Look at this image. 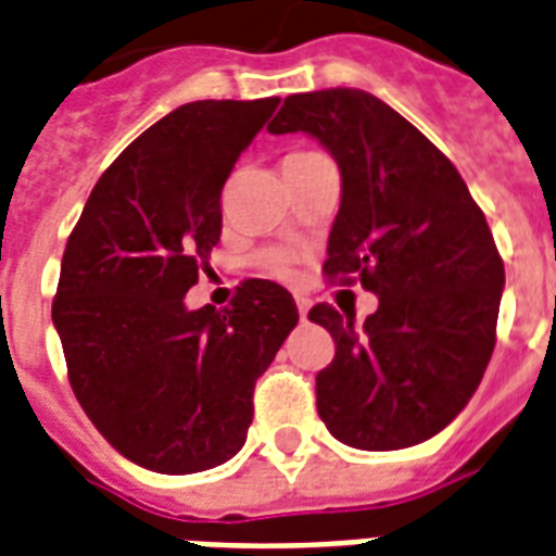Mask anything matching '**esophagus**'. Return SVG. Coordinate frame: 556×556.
Returning <instances> with one entry per match:
<instances>
[{
  "instance_id": "obj_1",
  "label": "esophagus",
  "mask_w": 556,
  "mask_h": 556,
  "mask_svg": "<svg viewBox=\"0 0 556 556\" xmlns=\"http://www.w3.org/2000/svg\"><path fill=\"white\" fill-rule=\"evenodd\" d=\"M295 304H299V316L307 318V309H309V301L304 295H295Z\"/></svg>"
}]
</instances>
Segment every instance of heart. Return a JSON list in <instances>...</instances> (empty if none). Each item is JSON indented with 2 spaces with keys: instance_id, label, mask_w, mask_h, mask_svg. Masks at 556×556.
Masks as SVG:
<instances>
[{
  "instance_id": "b5f03b06",
  "label": "heart",
  "mask_w": 556,
  "mask_h": 556,
  "mask_svg": "<svg viewBox=\"0 0 556 556\" xmlns=\"http://www.w3.org/2000/svg\"><path fill=\"white\" fill-rule=\"evenodd\" d=\"M292 156H304V153H292ZM261 264H264L266 273H273L275 278H283V281L295 278V257H292L290 252H281V249L266 252V255L261 257Z\"/></svg>"
}]
</instances>
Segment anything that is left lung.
Here are the masks:
<instances>
[{"label":"left lung","instance_id":"obj_1","mask_svg":"<svg viewBox=\"0 0 556 556\" xmlns=\"http://www.w3.org/2000/svg\"><path fill=\"white\" fill-rule=\"evenodd\" d=\"M269 132H307L337 159L325 275H356L380 299L363 325L309 309L337 342L316 377L318 417L356 450L429 441L470 403L496 345L505 264L488 219L453 162L363 89L290 94Z\"/></svg>","mask_w":556,"mask_h":556}]
</instances>
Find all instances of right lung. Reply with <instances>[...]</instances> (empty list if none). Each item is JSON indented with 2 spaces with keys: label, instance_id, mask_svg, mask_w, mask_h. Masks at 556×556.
<instances>
[{
  "label": "right lung",
  "instance_id": "1",
  "mask_svg": "<svg viewBox=\"0 0 556 556\" xmlns=\"http://www.w3.org/2000/svg\"><path fill=\"white\" fill-rule=\"evenodd\" d=\"M281 98L193 101L144 130L68 235L51 318L94 429L144 470L188 476L247 443L257 377L299 325L281 283L185 307L223 231L219 193Z\"/></svg>",
  "mask_w": 556,
  "mask_h": 556
}]
</instances>
